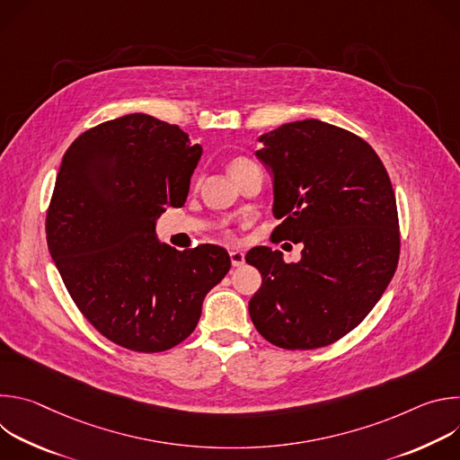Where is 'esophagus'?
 Wrapping results in <instances>:
<instances>
[{
	"mask_svg": "<svg viewBox=\"0 0 460 460\" xmlns=\"http://www.w3.org/2000/svg\"><path fill=\"white\" fill-rule=\"evenodd\" d=\"M229 256H231V264H233V268H242V266L245 264V256H243V252H242V251H231V252H229Z\"/></svg>",
	"mask_w": 460,
	"mask_h": 460,
	"instance_id": "34e87169",
	"label": "esophagus"
}]
</instances>
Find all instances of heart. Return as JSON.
Returning a JSON list of instances; mask_svg holds the SVG:
<instances>
[{
	"mask_svg": "<svg viewBox=\"0 0 460 460\" xmlns=\"http://www.w3.org/2000/svg\"><path fill=\"white\" fill-rule=\"evenodd\" d=\"M252 167H256V164H254L252 160L245 158V156H236V158H233V160L229 162V165H227V169H229V172H231L233 178H234V176H240L242 172H245V171H249V169H252Z\"/></svg>",
	"mask_w": 460,
	"mask_h": 460,
	"instance_id": "obj_1",
	"label": "heart"
}]
</instances>
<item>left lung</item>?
<instances>
[{
    "instance_id": "8db88e82",
    "label": "left lung",
    "mask_w": 460,
    "mask_h": 460,
    "mask_svg": "<svg viewBox=\"0 0 460 460\" xmlns=\"http://www.w3.org/2000/svg\"><path fill=\"white\" fill-rule=\"evenodd\" d=\"M260 142L256 156L273 172V215L282 220L271 238L304 249L296 264L264 245L245 254L261 275L251 320L284 349L330 346L367 316L395 275V192L373 147L337 125L291 121Z\"/></svg>"
}]
</instances>
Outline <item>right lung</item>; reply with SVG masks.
<instances>
[{
    "instance_id": "add662e5",
    "label": "right lung",
    "mask_w": 460,
    "mask_h": 460,
    "mask_svg": "<svg viewBox=\"0 0 460 460\" xmlns=\"http://www.w3.org/2000/svg\"><path fill=\"white\" fill-rule=\"evenodd\" d=\"M202 147L149 114L103 121L63 155L47 209V245L82 314L111 342L158 353L185 341L227 275L224 247L178 251L156 238L185 204Z\"/></svg>"
}]
</instances>
